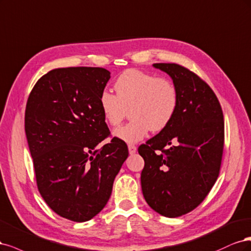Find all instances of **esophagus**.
Masks as SVG:
<instances>
[{
  "label": "esophagus",
  "instance_id": "obj_1",
  "mask_svg": "<svg viewBox=\"0 0 251 251\" xmlns=\"http://www.w3.org/2000/svg\"><path fill=\"white\" fill-rule=\"evenodd\" d=\"M128 150L130 154H133V153L136 152V146H134V145H128Z\"/></svg>",
  "mask_w": 251,
  "mask_h": 251
}]
</instances>
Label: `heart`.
<instances>
[{"mask_svg": "<svg viewBox=\"0 0 251 251\" xmlns=\"http://www.w3.org/2000/svg\"><path fill=\"white\" fill-rule=\"evenodd\" d=\"M116 95L103 91L99 107L105 122L119 126L127 111L130 122L114 132L126 143L143 140L150 130L159 132L172 122L179 105V94L168 78L135 69L124 71L115 82Z\"/></svg>", "mask_w": 251, "mask_h": 251, "instance_id": "obj_1", "label": "heart"}]
</instances>
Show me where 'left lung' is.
I'll list each match as a JSON object with an SVG mask.
<instances>
[{
    "mask_svg": "<svg viewBox=\"0 0 251 251\" xmlns=\"http://www.w3.org/2000/svg\"><path fill=\"white\" fill-rule=\"evenodd\" d=\"M171 76L179 105L170 125L139 147L142 191L149 206L176 218L196 208L219 176L224 148L221 105L209 85L177 63H154Z\"/></svg>",
    "mask_w": 251,
    "mask_h": 251,
    "instance_id": "left-lung-1",
    "label": "left lung"
}]
</instances>
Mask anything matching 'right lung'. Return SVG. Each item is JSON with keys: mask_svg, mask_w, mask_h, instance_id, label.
Returning a JSON list of instances; mask_svg holds the SVG:
<instances>
[{"mask_svg": "<svg viewBox=\"0 0 251 251\" xmlns=\"http://www.w3.org/2000/svg\"><path fill=\"white\" fill-rule=\"evenodd\" d=\"M109 78L103 68L55 69L38 79L26 105L37 189L52 211L74 222L102 211L128 156L115 137L96 149L110 134L99 107Z\"/></svg>", "mask_w": 251, "mask_h": 251, "instance_id": "1", "label": "right lung"}]
</instances>
